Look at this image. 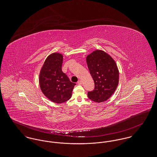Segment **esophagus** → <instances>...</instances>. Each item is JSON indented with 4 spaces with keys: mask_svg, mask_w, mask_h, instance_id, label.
<instances>
[{
    "mask_svg": "<svg viewBox=\"0 0 157 157\" xmlns=\"http://www.w3.org/2000/svg\"><path fill=\"white\" fill-rule=\"evenodd\" d=\"M78 83L79 85H82V81L79 80V81H78Z\"/></svg>",
    "mask_w": 157,
    "mask_h": 157,
    "instance_id": "esophagus-1",
    "label": "esophagus"
}]
</instances>
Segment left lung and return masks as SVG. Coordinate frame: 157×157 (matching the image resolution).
Wrapping results in <instances>:
<instances>
[{
  "label": "left lung",
  "instance_id": "1",
  "mask_svg": "<svg viewBox=\"0 0 157 157\" xmlns=\"http://www.w3.org/2000/svg\"><path fill=\"white\" fill-rule=\"evenodd\" d=\"M86 60L95 83L94 90L88 92V97L96 102L105 101L116 91L119 83L117 65L110 56L101 50L94 51Z\"/></svg>",
  "mask_w": 157,
  "mask_h": 157
}]
</instances>
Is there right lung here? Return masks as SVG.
Returning a JSON list of instances; mask_svg holds the SVG:
<instances>
[{
	"instance_id": "right-lung-1",
	"label": "right lung",
	"mask_w": 157,
	"mask_h": 157,
	"mask_svg": "<svg viewBox=\"0 0 157 157\" xmlns=\"http://www.w3.org/2000/svg\"><path fill=\"white\" fill-rule=\"evenodd\" d=\"M63 56L53 53L47 57L39 75L41 91L48 99L55 103H63L71 98L76 83L70 81L62 72Z\"/></svg>"
}]
</instances>
